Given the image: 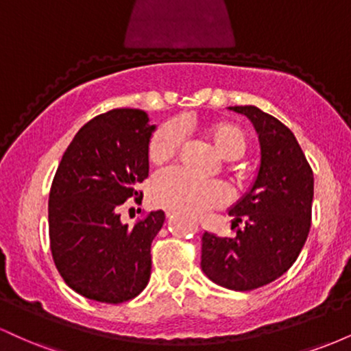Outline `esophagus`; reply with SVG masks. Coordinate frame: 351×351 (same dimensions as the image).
Instances as JSON below:
<instances>
[{
    "mask_svg": "<svg viewBox=\"0 0 351 351\" xmlns=\"http://www.w3.org/2000/svg\"><path fill=\"white\" fill-rule=\"evenodd\" d=\"M173 216H175V213H171V211H168V213H167V219H171Z\"/></svg>",
    "mask_w": 351,
    "mask_h": 351,
    "instance_id": "esophagus-1",
    "label": "esophagus"
}]
</instances>
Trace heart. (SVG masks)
Returning a JSON list of instances; mask_svg holds the SVG:
<instances>
[{
    "label": "heart",
    "instance_id": "obj_1",
    "mask_svg": "<svg viewBox=\"0 0 351 351\" xmlns=\"http://www.w3.org/2000/svg\"><path fill=\"white\" fill-rule=\"evenodd\" d=\"M204 134L216 152L226 160H237L247 150V136L239 125L229 120H215L204 125ZM184 138L183 125L163 123L148 143V160L163 165L180 150ZM150 201L155 206L183 215H201L229 201V189L219 180H198L181 168L156 173L150 183Z\"/></svg>",
    "mask_w": 351,
    "mask_h": 351
}]
</instances>
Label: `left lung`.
I'll list each match as a JSON object with an SVG mask.
<instances>
[{
    "instance_id": "left-lung-1",
    "label": "left lung",
    "mask_w": 351,
    "mask_h": 351,
    "mask_svg": "<svg viewBox=\"0 0 351 351\" xmlns=\"http://www.w3.org/2000/svg\"><path fill=\"white\" fill-rule=\"evenodd\" d=\"M229 110L245 115L259 136L261 163L251 188L229 208L236 237L204 232L201 269L231 291H252L279 279L295 263L312 219L313 173L293 134L254 106Z\"/></svg>"
}]
</instances>
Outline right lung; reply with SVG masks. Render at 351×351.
Here are the masks:
<instances>
[{
    "label": "right lung",
    "instance_id": "obj_1",
    "mask_svg": "<svg viewBox=\"0 0 351 351\" xmlns=\"http://www.w3.org/2000/svg\"><path fill=\"white\" fill-rule=\"evenodd\" d=\"M155 125L138 108H115L87 122L64 152L49 193V239L56 267L80 295L122 304L147 287L152 243L165 213L134 228L120 221L127 199L142 203L148 143Z\"/></svg>",
    "mask_w": 351,
    "mask_h": 351
}]
</instances>
